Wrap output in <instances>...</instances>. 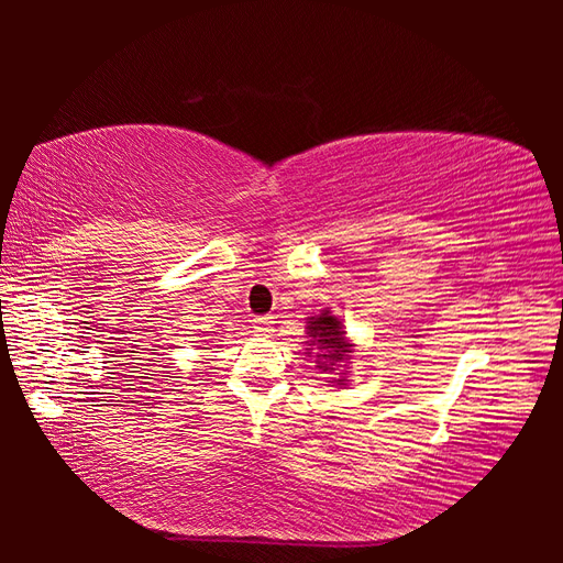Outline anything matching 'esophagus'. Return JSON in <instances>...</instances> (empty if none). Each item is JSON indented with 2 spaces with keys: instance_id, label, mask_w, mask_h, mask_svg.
Wrapping results in <instances>:
<instances>
[{
  "instance_id": "1",
  "label": "esophagus",
  "mask_w": 563,
  "mask_h": 563,
  "mask_svg": "<svg viewBox=\"0 0 563 563\" xmlns=\"http://www.w3.org/2000/svg\"><path fill=\"white\" fill-rule=\"evenodd\" d=\"M251 324H254V329H256L258 333H271V331H273V317L258 314V317L251 319Z\"/></svg>"
}]
</instances>
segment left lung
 Here are the masks:
<instances>
[{"label": "left lung", "mask_w": 563, "mask_h": 563, "mask_svg": "<svg viewBox=\"0 0 563 563\" xmlns=\"http://www.w3.org/2000/svg\"><path fill=\"white\" fill-rule=\"evenodd\" d=\"M309 336H312V345H317V349L324 353L321 357H329V361H345L351 353V343L343 339V331H341V321L333 317L331 312H321L319 317H312V321H309ZM321 367L324 369H333V367H327L324 363H321Z\"/></svg>", "instance_id": "left-lung-1"}]
</instances>
